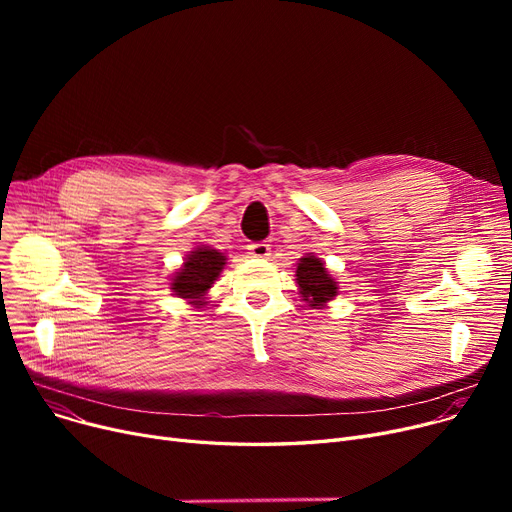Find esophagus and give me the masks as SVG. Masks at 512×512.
Instances as JSON below:
<instances>
[{"instance_id":"obj_1","label":"esophagus","mask_w":512,"mask_h":512,"mask_svg":"<svg viewBox=\"0 0 512 512\" xmlns=\"http://www.w3.org/2000/svg\"><path fill=\"white\" fill-rule=\"evenodd\" d=\"M249 253L255 259H267V257H270L272 249H270V245H267V242H253V245H249Z\"/></svg>"}]
</instances>
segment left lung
Wrapping results in <instances>:
<instances>
[{"label": "left lung", "instance_id": "8db88e82", "mask_svg": "<svg viewBox=\"0 0 512 512\" xmlns=\"http://www.w3.org/2000/svg\"><path fill=\"white\" fill-rule=\"evenodd\" d=\"M294 280H297L303 301L311 309H324L338 297V282L328 272L324 259L313 253H307L299 259L297 270H294Z\"/></svg>", "mask_w": 512, "mask_h": 512}]
</instances>
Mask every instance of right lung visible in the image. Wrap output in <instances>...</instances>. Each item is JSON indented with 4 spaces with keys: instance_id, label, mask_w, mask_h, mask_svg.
<instances>
[{
    "instance_id": "1",
    "label": "right lung",
    "mask_w": 512,
    "mask_h": 512,
    "mask_svg": "<svg viewBox=\"0 0 512 512\" xmlns=\"http://www.w3.org/2000/svg\"><path fill=\"white\" fill-rule=\"evenodd\" d=\"M228 257L218 249L201 245L184 257V263L170 278V290L178 299L201 309L207 305V292L218 282Z\"/></svg>"
}]
</instances>
